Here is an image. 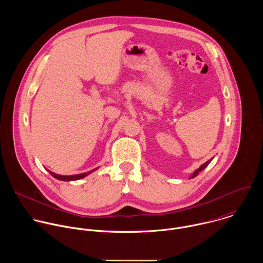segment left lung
<instances>
[{
	"mask_svg": "<svg viewBox=\"0 0 263 263\" xmlns=\"http://www.w3.org/2000/svg\"><path fill=\"white\" fill-rule=\"evenodd\" d=\"M211 161H212V158H211V159H209L208 161H206L204 164H202V165H201L199 168H197V170H196V171H195V172L192 174V176H191V179H193V178L197 177V176L199 175V173H201V172H202V171H203L205 167H207V166H208V164H209Z\"/></svg>",
	"mask_w": 263,
	"mask_h": 263,
	"instance_id": "8db88e82",
	"label": "left lung"
}]
</instances>
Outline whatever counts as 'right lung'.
Listing matches in <instances>:
<instances>
[{
	"label": "right lung",
	"instance_id": "right-lung-1",
	"mask_svg": "<svg viewBox=\"0 0 263 263\" xmlns=\"http://www.w3.org/2000/svg\"><path fill=\"white\" fill-rule=\"evenodd\" d=\"M98 168H99V167H98ZM98 168H95V170L89 171V172H87V173L78 174V175H72V176H62V175L55 174V173H53V172H51V171H49V173H50L54 178H56V179H58V180H61V181H76V180H80V179H82V178H85L86 176H88V175L91 174L92 172L97 171Z\"/></svg>",
	"mask_w": 263,
	"mask_h": 263
}]
</instances>
